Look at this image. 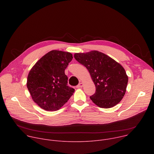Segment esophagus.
Segmentation results:
<instances>
[{
	"label": "esophagus",
	"instance_id": "1",
	"mask_svg": "<svg viewBox=\"0 0 154 154\" xmlns=\"http://www.w3.org/2000/svg\"><path fill=\"white\" fill-rule=\"evenodd\" d=\"M83 83L82 82H81V83H80L77 86V88H80L83 87Z\"/></svg>",
	"mask_w": 154,
	"mask_h": 154
}]
</instances>
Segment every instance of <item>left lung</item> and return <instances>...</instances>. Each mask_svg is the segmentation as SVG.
I'll use <instances>...</instances> for the list:
<instances>
[{
    "mask_svg": "<svg viewBox=\"0 0 154 154\" xmlns=\"http://www.w3.org/2000/svg\"><path fill=\"white\" fill-rule=\"evenodd\" d=\"M75 59L88 70L96 86L91 100L100 108H112L125 95L128 76L122 65L97 51L75 53Z\"/></svg>",
    "mask_w": 154,
    "mask_h": 154,
    "instance_id": "obj_1",
    "label": "left lung"
}]
</instances>
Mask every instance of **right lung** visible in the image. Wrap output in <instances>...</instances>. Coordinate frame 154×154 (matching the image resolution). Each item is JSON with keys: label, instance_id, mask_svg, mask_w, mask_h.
<instances>
[{"label": "right lung", "instance_id": "obj_1", "mask_svg": "<svg viewBox=\"0 0 154 154\" xmlns=\"http://www.w3.org/2000/svg\"><path fill=\"white\" fill-rule=\"evenodd\" d=\"M70 52L53 50L42 57L32 68L27 87L32 98L42 109L57 111L74 92L68 86L64 70L72 60Z\"/></svg>", "mask_w": 154, "mask_h": 154}]
</instances>
